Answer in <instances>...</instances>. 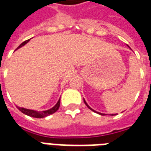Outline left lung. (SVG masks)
<instances>
[{
    "label": "left lung",
    "instance_id": "obj_1",
    "mask_svg": "<svg viewBox=\"0 0 151 151\" xmlns=\"http://www.w3.org/2000/svg\"><path fill=\"white\" fill-rule=\"evenodd\" d=\"M84 103H85V104L86 105V106H87V108H88L89 109H91V111H95V112H96V113L99 114V115H102V116H104V115H106V114H103V113H100V112H98V111H95V110H93V109H92V108H91V107H90V106H89V105L87 104H86V100H85V99H84ZM110 115H111V116H115V115H116V114H110Z\"/></svg>",
    "mask_w": 151,
    "mask_h": 151
}]
</instances>
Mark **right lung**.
<instances>
[{
	"instance_id": "add662e5",
	"label": "right lung",
	"mask_w": 151,
	"mask_h": 151,
	"mask_svg": "<svg viewBox=\"0 0 151 151\" xmlns=\"http://www.w3.org/2000/svg\"><path fill=\"white\" fill-rule=\"evenodd\" d=\"M29 41H30V40L24 41L23 43H22L21 44L18 46V48H19V47H21L22 46H24L25 44H26V43H27ZM60 101V99H59L58 102L56 103V104L55 105L53 108H50V109L46 110V111H35V110H31V109H27V108H20V107H18V106H17V108H18V110H20L22 113L26 114V115H27V116H29L35 117V118H43V117L47 116H49V115H51V114H53L54 112H56V111L59 109Z\"/></svg>"
}]
</instances>
